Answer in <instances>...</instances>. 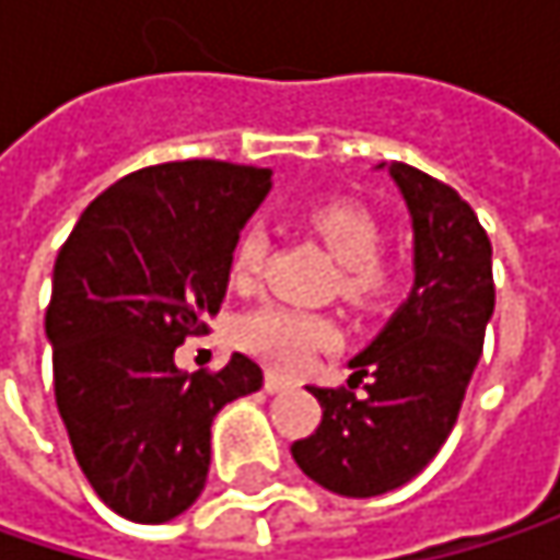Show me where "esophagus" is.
Masks as SVG:
<instances>
[{"instance_id": "1", "label": "esophagus", "mask_w": 560, "mask_h": 560, "mask_svg": "<svg viewBox=\"0 0 560 560\" xmlns=\"http://www.w3.org/2000/svg\"><path fill=\"white\" fill-rule=\"evenodd\" d=\"M294 389V383L291 380H284V376H279V373H266V392H288Z\"/></svg>"}]
</instances>
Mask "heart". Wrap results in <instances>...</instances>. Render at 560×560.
Instances as JSON below:
<instances>
[{
    "label": "heart",
    "instance_id": "obj_1",
    "mask_svg": "<svg viewBox=\"0 0 560 560\" xmlns=\"http://www.w3.org/2000/svg\"><path fill=\"white\" fill-rule=\"evenodd\" d=\"M304 223L320 240V246L340 262L343 298L363 307H380L389 301V294L398 288V269L395 262L376 253L383 230H380L376 213L366 203L343 200V197L324 200L304 213ZM266 249H269L266 230L249 226L240 233L233 256H230V279L236 288H249L259 279ZM236 343L281 373H298L317 353L334 350L340 343V327L327 314L266 304L240 317Z\"/></svg>",
    "mask_w": 560,
    "mask_h": 560
}]
</instances>
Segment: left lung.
<instances>
[{"label":"left lung","mask_w":560,"mask_h":560,"mask_svg":"<svg viewBox=\"0 0 560 560\" xmlns=\"http://www.w3.org/2000/svg\"><path fill=\"white\" fill-rule=\"evenodd\" d=\"M386 168V165H380ZM415 230V284L380 337L350 360L347 389L320 401L294 464L324 490L366 500L418 477L457 424L493 317V246L470 203L438 177L392 162ZM360 382L366 393L352 392Z\"/></svg>","instance_id":"obj_1"}]
</instances>
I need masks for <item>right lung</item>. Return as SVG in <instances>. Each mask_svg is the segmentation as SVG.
<instances>
[{
    "label": "right lung",
    "instance_id": "add662e5",
    "mask_svg": "<svg viewBox=\"0 0 560 560\" xmlns=\"http://www.w3.org/2000/svg\"><path fill=\"white\" fill-rule=\"evenodd\" d=\"M269 187V168L213 159L132 171L57 253L45 314L57 411L83 477L122 518L159 525L190 509L217 411L262 389L243 353L184 373L174 350L220 311L233 246Z\"/></svg>",
    "mask_w": 560,
    "mask_h": 560
}]
</instances>
